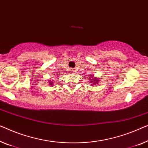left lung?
Wrapping results in <instances>:
<instances>
[{"label": "left lung", "mask_w": 148, "mask_h": 148, "mask_svg": "<svg viewBox=\"0 0 148 148\" xmlns=\"http://www.w3.org/2000/svg\"><path fill=\"white\" fill-rule=\"evenodd\" d=\"M91 79H90V80H91L93 84H98V80H97L95 78H94V77H91Z\"/></svg>", "instance_id": "obj_1"}]
</instances>
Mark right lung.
Here are the masks:
<instances>
[{
  "mask_svg": "<svg viewBox=\"0 0 148 148\" xmlns=\"http://www.w3.org/2000/svg\"><path fill=\"white\" fill-rule=\"evenodd\" d=\"M49 81H50V85H52V84H53V83L52 82V80H50Z\"/></svg>",
  "mask_w": 148,
  "mask_h": 148,
  "instance_id": "obj_1",
  "label": "right lung"
}]
</instances>
